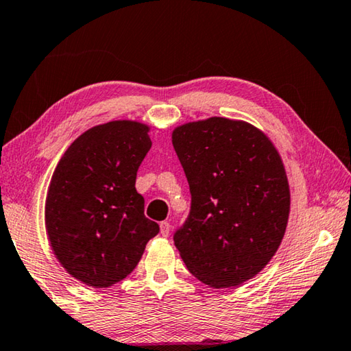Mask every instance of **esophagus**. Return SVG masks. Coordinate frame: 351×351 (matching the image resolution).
I'll list each match as a JSON object with an SVG mask.
<instances>
[{"label": "esophagus", "instance_id": "34e87169", "mask_svg": "<svg viewBox=\"0 0 351 351\" xmlns=\"http://www.w3.org/2000/svg\"><path fill=\"white\" fill-rule=\"evenodd\" d=\"M159 228H161V235L162 237H169V234H170V223L169 221H162Z\"/></svg>", "mask_w": 351, "mask_h": 351}]
</instances>
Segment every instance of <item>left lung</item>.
<instances>
[{"label":"left lung","instance_id":"left-lung-1","mask_svg":"<svg viewBox=\"0 0 351 351\" xmlns=\"http://www.w3.org/2000/svg\"><path fill=\"white\" fill-rule=\"evenodd\" d=\"M189 181V217L173 234L187 269L212 288L241 285L268 265L289 215L280 154L258 128L210 117L175 128Z\"/></svg>","mask_w":351,"mask_h":351}]
</instances>
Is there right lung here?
Instances as JSON below:
<instances>
[{"label": "right lung", "instance_id": "add662e5", "mask_svg": "<svg viewBox=\"0 0 351 351\" xmlns=\"http://www.w3.org/2000/svg\"><path fill=\"white\" fill-rule=\"evenodd\" d=\"M150 148L144 123L112 121L79 136L56 167L46 230L56 257L77 280L94 288L123 280L158 235L134 187Z\"/></svg>", "mask_w": 351, "mask_h": 351}]
</instances>
